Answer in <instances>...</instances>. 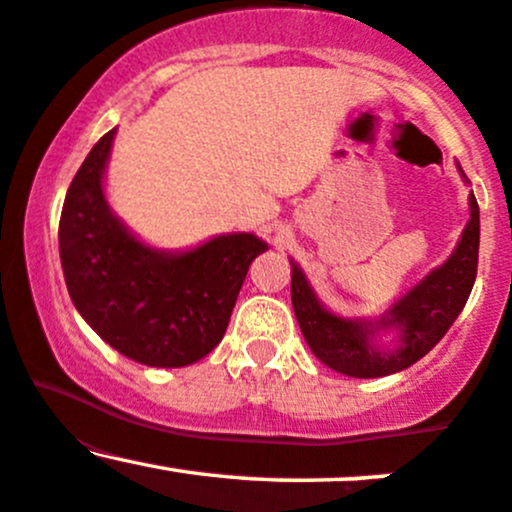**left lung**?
Instances as JSON below:
<instances>
[{
	"mask_svg": "<svg viewBox=\"0 0 512 512\" xmlns=\"http://www.w3.org/2000/svg\"><path fill=\"white\" fill-rule=\"evenodd\" d=\"M467 180L464 170L457 166ZM479 262V204L469 192V221L452 255L428 272L414 289L404 293L383 315L342 317L327 310L315 296L305 272L291 260V301L310 351L325 366L349 378H383L414 366L436 346L462 313ZM398 334L390 347L379 344V334Z\"/></svg>",
	"mask_w": 512,
	"mask_h": 512,
	"instance_id": "left-lung-1",
	"label": "left lung"
}]
</instances>
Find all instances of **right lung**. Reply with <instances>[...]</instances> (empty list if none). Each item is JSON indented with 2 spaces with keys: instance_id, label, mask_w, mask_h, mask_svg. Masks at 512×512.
Masks as SVG:
<instances>
[{
  "instance_id": "right-lung-1",
  "label": "right lung",
  "mask_w": 512,
  "mask_h": 512,
  "mask_svg": "<svg viewBox=\"0 0 512 512\" xmlns=\"http://www.w3.org/2000/svg\"><path fill=\"white\" fill-rule=\"evenodd\" d=\"M115 132L88 151L64 197V281L79 315L122 356L154 368L190 366L223 339L245 274L269 245L252 233L175 252L139 240L105 199Z\"/></svg>"
}]
</instances>
